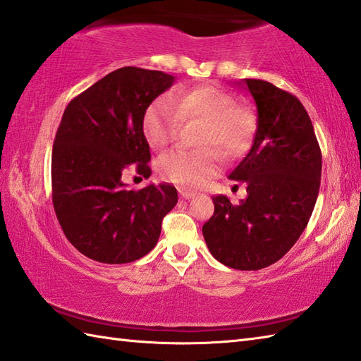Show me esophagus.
Returning a JSON list of instances; mask_svg holds the SVG:
<instances>
[{"label": "esophagus", "mask_w": 361, "mask_h": 361, "mask_svg": "<svg viewBox=\"0 0 361 361\" xmlns=\"http://www.w3.org/2000/svg\"><path fill=\"white\" fill-rule=\"evenodd\" d=\"M179 193H180V197L182 199H191V197H193L195 196V193H191V191H179Z\"/></svg>", "instance_id": "obj_1"}]
</instances>
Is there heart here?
<instances>
[{
  "label": "heart",
  "mask_w": 361,
  "mask_h": 361,
  "mask_svg": "<svg viewBox=\"0 0 361 361\" xmlns=\"http://www.w3.org/2000/svg\"><path fill=\"white\" fill-rule=\"evenodd\" d=\"M154 100L143 116V134L153 148H165L176 139L180 125L202 123L199 143L216 147L224 156L243 151L253 133V117L226 91L212 85L179 91L173 97ZM219 154L214 149H173L157 160L164 179L182 187H199L218 173Z\"/></svg>",
  "instance_id": "heart-1"
}]
</instances>
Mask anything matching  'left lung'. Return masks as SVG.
I'll list each match as a JSON object with an SVG mask.
<instances>
[{"label":"left lung","mask_w":361,"mask_h":361,"mask_svg":"<svg viewBox=\"0 0 361 361\" xmlns=\"http://www.w3.org/2000/svg\"><path fill=\"white\" fill-rule=\"evenodd\" d=\"M256 103L252 148L228 178L247 183L238 205L214 196L202 233L224 266L259 270L279 261L306 228L322 180V151L307 111L295 95L264 80L243 83Z\"/></svg>","instance_id":"obj_1"}]
</instances>
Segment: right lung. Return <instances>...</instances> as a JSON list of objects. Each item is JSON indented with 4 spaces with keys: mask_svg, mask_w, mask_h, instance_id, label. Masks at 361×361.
<instances>
[{
    "mask_svg": "<svg viewBox=\"0 0 361 361\" xmlns=\"http://www.w3.org/2000/svg\"><path fill=\"white\" fill-rule=\"evenodd\" d=\"M162 71L120 68L69 102L52 149V202L68 241L105 264L140 259L178 204L170 183L130 190L122 174L151 176L143 116L174 83Z\"/></svg>",
    "mask_w": 361,
    "mask_h": 361,
    "instance_id": "add662e5",
    "label": "right lung"
}]
</instances>
